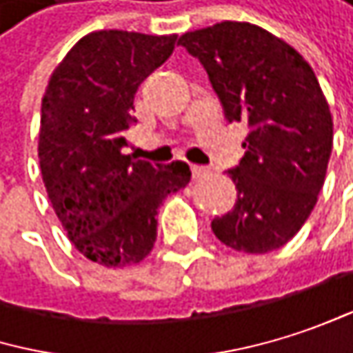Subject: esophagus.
<instances>
[{
  "mask_svg": "<svg viewBox=\"0 0 353 353\" xmlns=\"http://www.w3.org/2000/svg\"><path fill=\"white\" fill-rule=\"evenodd\" d=\"M209 173H211V169H209V167H205V165H192V178H194V180L207 178Z\"/></svg>",
  "mask_w": 353,
  "mask_h": 353,
  "instance_id": "obj_1",
  "label": "esophagus"
}]
</instances>
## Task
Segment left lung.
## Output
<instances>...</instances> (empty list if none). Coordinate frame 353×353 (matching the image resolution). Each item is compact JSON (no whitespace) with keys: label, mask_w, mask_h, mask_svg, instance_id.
<instances>
[{"label":"left lung","mask_w":353,"mask_h":353,"mask_svg":"<svg viewBox=\"0 0 353 353\" xmlns=\"http://www.w3.org/2000/svg\"><path fill=\"white\" fill-rule=\"evenodd\" d=\"M209 74L228 121L248 125L246 154L228 171L234 209L211 228L230 248L265 254L310 217L333 148V119L308 61L248 22H219L178 41Z\"/></svg>","instance_id":"obj_1"}]
</instances>
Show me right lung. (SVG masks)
<instances>
[{
  "instance_id": "obj_1",
  "label": "right lung",
  "mask_w": 353,
  "mask_h": 353,
  "mask_svg": "<svg viewBox=\"0 0 353 353\" xmlns=\"http://www.w3.org/2000/svg\"><path fill=\"white\" fill-rule=\"evenodd\" d=\"M175 34L99 30L51 74L41 105L39 163L68 238L92 263L125 267L148 256L157 211L188 186L184 161L152 165L123 154L134 94L173 51Z\"/></svg>"
}]
</instances>
